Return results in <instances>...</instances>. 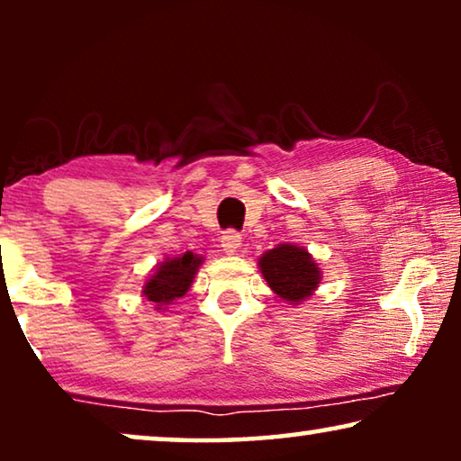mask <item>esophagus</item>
Segmentation results:
<instances>
[{"label": "esophagus", "instance_id": "34e87169", "mask_svg": "<svg viewBox=\"0 0 461 461\" xmlns=\"http://www.w3.org/2000/svg\"><path fill=\"white\" fill-rule=\"evenodd\" d=\"M220 243H222L224 251H229V254H235V251L241 248V232L237 230H224L222 237H220Z\"/></svg>", "mask_w": 461, "mask_h": 461}]
</instances>
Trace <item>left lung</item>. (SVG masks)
Here are the masks:
<instances>
[{"instance_id": "obj_1", "label": "left lung", "mask_w": 461, "mask_h": 461, "mask_svg": "<svg viewBox=\"0 0 461 461\" xmlns=\"http://www.w3.org/2000/svg\"><path fill=\"white\" fill-rule=\"evenodd\" d=\"M260 270L268 287L287 302L308 298L321 281V270L306 249L283 243L260 258Z\"/></svg>"}]
</instances>
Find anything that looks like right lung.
<instances>
[{
	"label": "right lung",
	"instance_id": "obj_1",
	"mask_svg": "<svg viewBox=\"0 0 461 461\" xmlns=\"http://www.w3.org/2000/svg\"><path fill=\"white\" fill-rule=\"evenodd\" d=\"M201 260L186 251L185 256L172 258V260L163 262L157 273L150 276L147 285H144V295L149 302L157 304V308L163 304H172V300L182 298L191 287L197 273Z\"/></svg>",
	"mask_w": 461,
	"mask_h": 461
}]
</instances>
